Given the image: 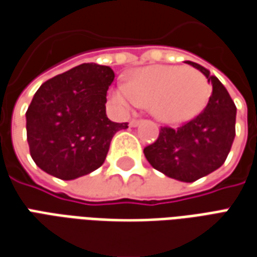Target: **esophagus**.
I'll return each mask as SVG.
<instances>
[{"mask_svg": "<svg viewBox=\"0 0 257 257\" xmlns=\"http://www.w3.org/2000/svg\"><path fill=\"white\" fill-rule=\"evenodd\" d=\"M140 123H141V120H136V118H133L132 121H130V125H132V127H137Z\"/></svg>", "mask_w": 257, "mask_h": 257, "instance_id": "esophagus-1", "label": "esophagus"}]
</instances>
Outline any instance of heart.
<instances>
[{
  "mask_svg": "<svg viewBox=\"0 0 257 257\" xmlns=\"http://www.w3.org/2000/svg\"><path fill=\"white\" fill-rule=\"evenodd\" d=\"M211 93L207 78L182 65H152L132 72L127 84L116 85L110 99L118 109L132 111L150 106L155 117L169 124L197 116Z\"/></svg>",
  "mask_w": 257,
  "mask_h": 257,
  "instance_id": "b5f03b06",
  "label": "heart"
}]
</instances>
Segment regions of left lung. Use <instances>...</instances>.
Instances as JSON below:
<instances>
[{"label": "left lung", "instance_id": "8db88e82", "mask_svg": "<svg viewBox=\"0 0 257 257\" xmlns=\"http://www.w3.org/2000/svg\"><path fill=\"white\" fill-rule=\"evenodd\" d=\"M213 85L206 109L178 128L161 127L144 155L154 169L180 182H194L225 162L235 139L236 106L220 79L197 63L189 61Z\"/></svg>", "mask_w": 257, "mask_h": 257}]
</instances>
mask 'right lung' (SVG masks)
Here are the masks:
<instances>
[{
	"instance_id": "obj_1",
	"label": "right lung",
	"mask_w": 257,
	"mask_h": 257,
	"mask_svg": "<svg viewBox=\"0 0 257 257\" xmlns=\"http://www.w3.org/2000/svg\"><path fill=\"white\" fill-rule=\"evenodd\" d=\"M113 79L110 67L85 63L37 89L26 111V134L32 159L42 171L72 180L102 166L113 136L128 127L106 116Z\"/></svg>"
}]
</instances>
